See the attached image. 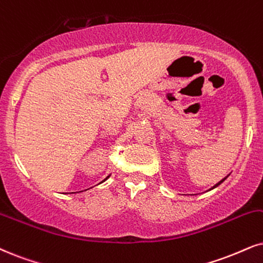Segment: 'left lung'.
<instances>
[{
	"label": "left lung",
	"mask_w": 263,
	"mask_h": 263,
	"mask_svg": "<svg viewBox=\"0 0 263 263\" xmlns=\"http://www.w3.org/2000/svg\"><path fill=\"white\" fill-rule=\"evenodd\" d=\"M227 177H228V176H227ZM227 177H224L223 179H221V181H220V182H218V183H217V184H215V185H214V187H212L211 189H214V188H216V187H218V185H220V184L222 183V182H223V181H224V179H226V178H227Z\"/></svg>",
	"instance_id": "8db88e82"
}]
</instances>
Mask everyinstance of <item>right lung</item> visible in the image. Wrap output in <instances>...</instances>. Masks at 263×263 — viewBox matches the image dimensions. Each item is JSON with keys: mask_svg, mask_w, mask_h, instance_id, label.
<instances>
[{"mask_svg": "<svg viewBox=\"0 0 263 263\" xmlns=\"http://www.w3.org/2000/svg\"><path fill=\"white\" fill-rule=\"evenodd\" d=\"M108 177H109V176H108ZM108 177H107V178H108ZM107 178H105V179H107ZM105 179H104V181H105Z\"/></svg>", "mask_w": 263, "mask_h": 263, "instance_id": "right-lung-1", "label": "right lung"}]
</instances>
